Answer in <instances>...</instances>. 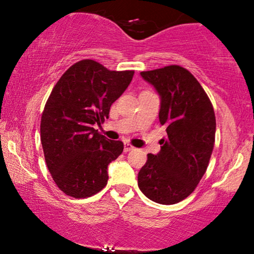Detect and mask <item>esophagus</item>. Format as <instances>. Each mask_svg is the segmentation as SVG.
Wrapping results in <instances>:
<instances>
[{
  "instance_id": "34e87169",
  "label": "esophagus",
  "mask_w": 254,
  "mask_h": 254,
  "mask_svg": "<svg viewBox=\"0 0 254 254\" xmlns=\"http://www.w3.org/2000/svg\"><path fill=\"white\" fill-rule=\"evenodd\" d=\"M134 147L131 144H129V143H125L124 144V151L125 152H128V151H131V150H134Z\"/></svg>"
}]
</instances>
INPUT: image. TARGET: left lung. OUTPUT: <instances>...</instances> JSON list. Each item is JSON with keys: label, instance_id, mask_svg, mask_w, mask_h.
I'll return each instance as SVG.
<instances>
[{"label": "left lung", "instance_id": "obj_1", "mask_svg": "<svg viewBox=\"0 0 254 254\" xmlns=\"http://www.w3.org/2000/svg\"><path fill=\"white\" fill-rule=\"evenodd\" d=\"M141 76L161 96L159 123L168 136L161 151L148 154L137 176L141 192L161 204H175L195 190L209 164L216 119L214 107L197 79L172 64Z\"/></svg>", "mask_w": 254, "mask_h": 254}]
</instances>
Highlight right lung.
Segmentation results:
<instances>
[{
    "label": "right lung",
    "mask_w": 254,
    "mask_h": 254,
    "mask_svg": "<svg viewBox=\"0 0 254 254\" xmlns=\"http://www.w3.org/2000/svg\"><path fill=\"white\" fill-rule=\"evenodd\" d=\"M134 70L116 71L89 60L78 61L61 76L48 97L40 121V138L52 178L64 194L81 199L106 186L107 165L124 150L93 128L109 118Z\"/></svg>",
    "instance_id": "add662e5"
}]
</instances>
